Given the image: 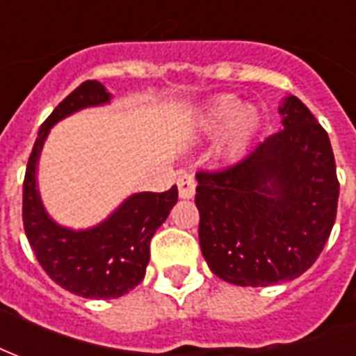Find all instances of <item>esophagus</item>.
<instances>
[{"mask_svg":"<svg viewBox=\"0 0 356 356\" xmlns=\"http://www.w3.org/2000/svg\"><path fill=\"white\" fill-rule=\"evenodd\" d=\"M178 193L181 199H191L195 195V178L191 175H181L178 178Z\"/></svg>","mask_w":356,"mask_h":356,"instance_id":"obj_1","label":"esophagus"}]
</instances>
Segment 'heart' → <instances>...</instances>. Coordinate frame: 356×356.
<instances>
[{"mask_svg": "<svg viewBox=\"0 0 356 356\" xmlns=\"http://www.w3.org/2000/svg\"><path fill=\"white\" fill-rule=\"evenodd\" d=\"M258 121L260 119L252 106H238L235 96H220L204 108L199 127L204 132H214L227 124L222 140V153L233 157L248 146L258 129Z\"/></svg>", "mask_w": 356, "mask_h": 356, "instance_id": "b5f03b06", "label": "heart"}]
</instances>
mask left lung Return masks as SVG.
Wrapping results in <instances>:
<instances>
[{
	"mask_svg": "<svg viewBox=\"0 0 356 356\" xmlns=\"http://www.w3.org/2000/svg\"><path fill=\"white\" fill-rule=\"evenodd\" d=\"M282 129L220 170L197 172L199 245L210 271L237 286H269L309 269L330 237L339 181L330 138L286 96Z\"/></svg>",
	"mask_w": 356,
	"mask_h": 356,
	"instance_id": "8db88e82",
	"label": "left lung"
}]
</instances>
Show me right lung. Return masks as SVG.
I'll return each mask as SVG.
<instances>
[{
	"mask_svg": "<svg viewBox=\"0 0 356 356\" xmlns=\"http://www.w3.org/2000/svg\"><path fill=\"white\" fill-rule=\"evenodd\" d=\"M110 100L98 81H85L70 92L41 124L22 188L24 232L40 266L64 290L89 300L119 298L138 286L149 261V241L178 201L176 186L163 193H134L104 222L79 232L58 225L47 214L38 189V161L51 127Z\"/></svg>",
	"mask_w": 356,
	"mask_h": 356,
	"instance_id": "right-lung-1",
	"label": "right lung"
}]
</instances>
